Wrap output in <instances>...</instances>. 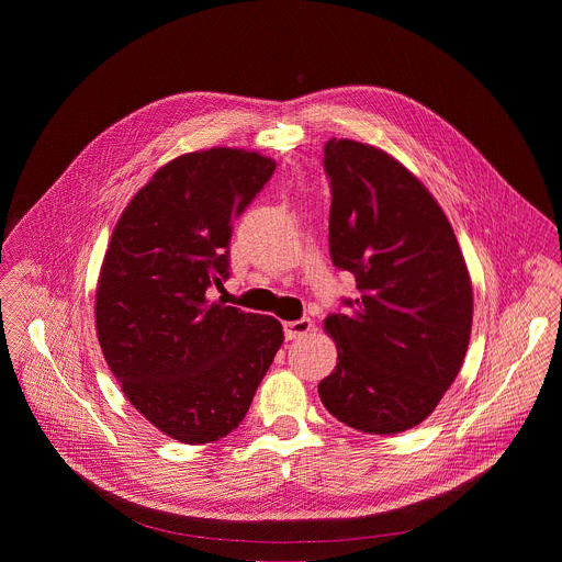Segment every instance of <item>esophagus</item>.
Returning a JSON list of instances; mask_svg holds the SVG:
<instances>
[{
  "label": "esophagus",
  "instance_id": "34e87169",
  "mask_svg": "<svg viewBox=\"0 0 562 562\" xmlns=\"http://www.w3.org/2000/svg\"><path fill=\"white\" fill-rule=\"evenodd\" d=\"M311 329H313V323L308 317L291 319V323H284V338L286 340H297V338L306 336Z\"/></svg>",
  "mask_w": 562,
  "mask_h": 562
}]
</instances>
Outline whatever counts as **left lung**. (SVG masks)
Returning <instances> with one entry per match:
<instances>
[{"label": "left lung", "instance_id": "obj_1", "mask_svg": "<svg viewBox=\"0 0 562 562\" xmlns=\"http://www.w3.org/2000/svg\"><path fill=\"white\" fill-rule=\"evenodd\" d=\"M325 171L331 260L360 295L325 319L338 364L317 393L347 427L403 434L431 416L462 367L471 278L440 204L395 157L331 137Z\"/></svg>", "mask_w": 562, "mask_h": 562}]
</instances>
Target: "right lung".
<instances>
[{
    "instance_id": "obj_1",
    "label": "right lung",
    "mask_w": 562,
    "mask_h": 562,
    "mask_svg": "<svg viewBox=\"0 0 562 562\" xmlns=\"http://www.w3.org/2000/svg\"><path fill=\"white\" fill-rule=\"evenodd\" d=\"M276 162L215 146L157 169L122 211L102 262L95 329L128 403L162 434L206 445L247 416L282 340L271 315L206 297L228 278L233 220Z\"/></svg>"
}]
</instances>
